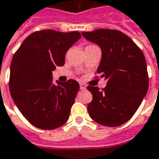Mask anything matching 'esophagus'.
<instances>
[{
	"label": "esophagus",
	"mask_w": 159,
	"mask_h": 159,
	"mask_svg": "<svg viewBox=\"0 0 159 159\" xmlns=\"http://www.w3.org/2000/svg\"><path fill=\"white\" fill-rule=\"evenodd\" d=\"M80 89H86V85L84 83H80Z\"/></svg>",
	"instance_id": "34e87169"
}]
</instances>
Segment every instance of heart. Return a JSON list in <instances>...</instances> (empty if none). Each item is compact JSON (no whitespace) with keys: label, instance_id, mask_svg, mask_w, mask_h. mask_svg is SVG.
<instances>
[{"label":"heart","instance_id":"b5f03b06","mask_svg":"<svg viewBox=\"0 0 159 159\" xmlns=\"http://www.w3.org/2000/svg\"><path fill=\"white\" fill-rule=\"evenodd\" d=\"M93 45H87L86 47H89V46H93Z\"/></svg>","mask_w":159,"mask_h":159}]
</instances>
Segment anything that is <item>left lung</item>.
I'll return each mask as SVG.
<instances>
[{"label":"left lung","mask_w":159,"mask_h":159,"mask_svg":"<svg viewBox=\"0 0 159 159\" xmlns=\"http://www.w3.org/2000/svg\"><path fill=\"white\" fill-rule=\"evenodd\" d=\"M82 34L102 49L97 73L107 80L102 90L87 87L93 95L88 105L89 114L102 126H120L134 116L148 91L145 56L132 39L118 30L102 28Z\"/></svg>","instance_id":"1"}]
</instances>
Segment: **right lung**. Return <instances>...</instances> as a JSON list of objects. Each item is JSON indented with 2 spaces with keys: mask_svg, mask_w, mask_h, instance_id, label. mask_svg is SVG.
<instances>
[{
  "mask_svg": "<svg viewBox=\"0 0 159 159\" xmlns=\"http://www.w3.org/2000/svg\"><path fill=\"white\" fill-rule=\"evenodd\" d=\"M81 38L78 32L46 29L23 41L10 65L9 90L18 109L38 128L53 130L68 120L79 83H52V71L64 64L65 54Z\"/></svg>",
  "mask_w": 159,
  "mask_h": 159,
  "instance_id": "add662e5",
  "label": "right lung"
}]
</instances>
